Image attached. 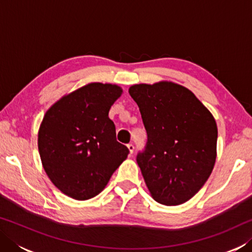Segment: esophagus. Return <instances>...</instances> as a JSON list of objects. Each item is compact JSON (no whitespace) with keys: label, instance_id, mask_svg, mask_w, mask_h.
Returning <instances> with one entry per match:
<instances>
[{"label":"esophagus","instance_id":"34e87169","mask_svg":"<svg viewBox=\"0 0 252 252\" xmlns=\"http://www.w3.org/2000/svg\"><path fill=\"white\" fill-rule=\"evenodd\" d=\"M127 149H129L130 155H132V153H133V151H134V146L132 143H129V144H127Z\"/></svg>","mask_w":252,"mask_h":252}]
</instances>
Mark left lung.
Here are the masks:
<instances>
[{
  "mask_svg": "<svg viewBox=\"0 0 252 252\" xmlns=\"http://www.w3.org/2000/svg\"><path fill=\"white\" fill-rule=\"evenodd\" d=\"M148 141L136 156L152 198L165 206L185 203L201 189L217 157L215 118L192 92L172 82L134 84Z\"/></svg>",
  "mask_w": 252,
  "mask_h": 252,
  "instance_id": "left-lung-1",
  "label": "left lung"
}]
</instances>
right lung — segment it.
Returning <instances> with one entry per match:
<instances>
[{"instance_id":"1","label":"right lung","mask_w":252,"mask_h":252,"mask_svg":"<svg viewBox=\"0 0 252 252\" xmlns=\"http://www.w3.org/2000/svg\"><path fill=\"white\" fill-rule=\"evenodd\" d=\"M121 93L116 84L90 83L46 111L37 136L41 161L53 185L71 198L99 194L129 155L109 118Z\"/></svg>"}]
</instances>
